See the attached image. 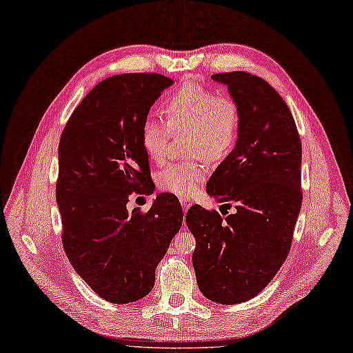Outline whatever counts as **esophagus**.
Here are the masks:
<instances>
[{
  "label": "esophagus",
  "instance_id": "esophagus-1",
  "mask_svg": "<svg viewBox=\"0 0 353 353\" xmlns=\"http://www.w3.org/2000/svg\"><path fill=\"white\" fill-rule=\"evenodd\" d=\"M179 201H181V206H183V209H184L185 212L190 209L191 203H193V201H191L190 199H179Z\"/></svg>",
  "mask_w": 353,
  "mask_h": 353
}]
</instances>
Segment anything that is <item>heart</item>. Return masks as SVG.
I'll use <instances>...</instances> for the list:
<instances>
[{
    "instance_id": "b5f03b06",
    "label": "heart",
    "mask_w": 353,
    "mask_h": 353,
    "mask_svg": "<svg viewBox=\"0 0 353 353\" xmlns=\"http://www.w3.org/2000/svg\"><path fill=\"white\" fill-rule=\"evenodd\" d=\"M165 112L168 123L147 116L141 125V143L154 162L165 159L172 134L188 132L187 152L209 162L227 157L237 143L241 108L230 94H216L205 85L190 82L166 101ZM206 172V166L200 162L170 163L159 172L157 184L166 193L191 196Z\"/></svg>"
}]
</instances>
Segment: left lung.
Wrapping results in <instances>:
<instances>
[{"label": "left lung", "instance_id": "left-lung-1", "mask_svg": "<svg viewBox=\"0 0 353 353\" xmlns=\"http://www.w3.org/2000/svg\"><path fill=\"white\" fill-rule=\"evenodd\" d=\"M212 79L239 101L241 126L206 191L218 203H234L236 212L223 219L196 205L185 222L196 239L200 292L212 302L236 305L261 293L290 252L302 208V143L288 105L268 82L248 72Z\"/></svg>", "mask_w": 353, "mask_h": 353}]
</instances>
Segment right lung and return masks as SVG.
Wrapping results in <instances>:
<instances>
[{"mask_svg": "<svg viewBox=\"0 0 353 353\" xmlns=\"http://www.w3.org/2000/svg\"><path fill=\"white\" fill-rule=\"evenodd\" d=\"M172 83L159 73L101 81L73 110L59 143L63 248L78 275L110 303L150 293L157 265L183 225V208L169 193L145 213L126 208L132 193L150 190L141 125Z\"/></svg>", "mask_w": 353, "mask_h": 353, "instance_id": "right-lung-1", "label": "right lung"}]
</instances>
